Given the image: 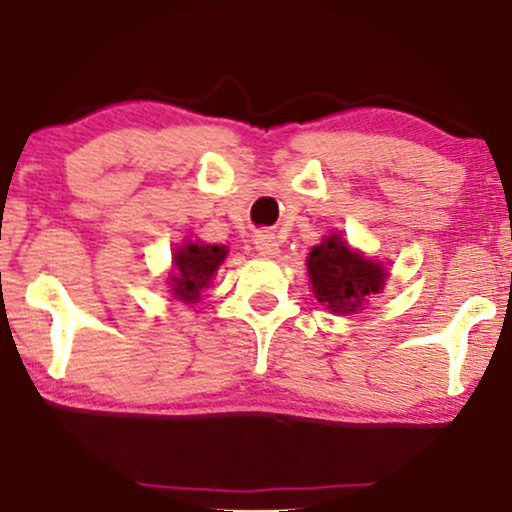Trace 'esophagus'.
Segmentation results:
<instances>
[{
  "mask_svg": "<svg viewBox=\"0 0 512 512\" xmlns=\"http://www.w3.org/2000/svg\"><path fill=\"white\" fill-rule=\"evenodd\" d=\"M255 248H257V252H260V255H264V257L276 255V252H278L276 236L271 234V231H260V234L255 236Z\"/></svg>",
  "mask_w": 512,
  "mask_h": 512,
  "instance_id": "1",
  "label": "esophagus"
}]
</instances>
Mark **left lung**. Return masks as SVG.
Returning <instances> with one entry per match:
<instances>
[{
  "label": "left lung",
  "mask_w": 512,
  "mask_h": 512,
  "mask_svg": "<svg viewBox=\"0 0 512 512\" xmlns=\"http://www.w3.org/2000/svg\"><path fill=\"white\" fill-rule=\"evenodd\" d=\"M316 300L328 304L331 312L352 314L371 293H380L387 271L383 264L366 260L361 252L347 248L340 236L326 238L307 257Z\"/></svg>",
  "instance_id": "8db88e82"
}]
</instances>
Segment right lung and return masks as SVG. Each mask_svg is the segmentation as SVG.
I'll use <instances>...</instances> for the list:
<instances>
[{
    "label": "right lung",
    "instance_id": "add662e5",
    "mask_svg": "<svg viewBox=\"0 0 512 512\" xmlns=\"http://www.w3.org/2000/svg\"><path fill=\"white\" fill-rule=\"evenodd\" d=\"M226 248L224 245H203L189 243L181 245L174 252V276H172V293L184 302L200 300V290L210 283L219 264L224 262Z\"/></svg>",
    "mask_w": 512,
    "mask_h": 512
}]
</instances>
